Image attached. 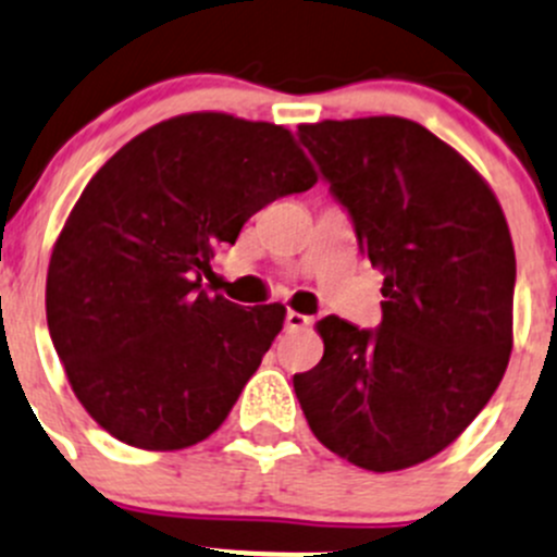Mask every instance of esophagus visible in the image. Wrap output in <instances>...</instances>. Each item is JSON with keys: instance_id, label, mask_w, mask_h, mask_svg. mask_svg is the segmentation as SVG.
<instances>
[{"instance_id": "1", "label": "esophagus", "mask_w": 557, "mask_h": 557, "mask_svg": "<svg viewBox=\"0 0 557 557\" xmlns=\"http://www.w3.org/2000/svg\"><path fill=\"white\" fill-rule=\"evenodd\" d=\"M309 325H311V317L298 314V311H287V317H284V327H287V331H300V327H309Z\"/></svg>"}]
</instances>
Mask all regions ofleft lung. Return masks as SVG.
Returning <instances> with one entry per match:
<instances>
[{
	"mask_svg": "<svg viewBox=\"0 0 557 557\" xmlns=\"http://www.w3.org/2000/svg\"><path fill=\"white\" fill-rule=\"evenodd\" d=\"M300 145L383 268V320L317 322L325 355L295 374L325 448L388 473L441 454L484 410L511 355L517 259L490 185L401 116L300 125Z\"/></svg>",
	"mask_w": 557,
	"mask_h": 557,
	"instance_id": "left-lung-1",
	"label": "left lung"
}]
</instances>
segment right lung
<instances>
[{
    "instance_id": "right-lung-1",
    "label": "right lung",
    "mask_w": 557,
    "mask_h": 557,
    "mask_svg": "<svg viewBox=\"0 0 557 557\" xmlns=\"http://www.w3.org/2000/svg\"><path fill=\"white\" fill-rule=\"evenodd\" d=\"M314 183L287 128L215 111L152 125L100 166L51 253L46 317L106 432L174 451L224 423L284 306L243 309L202 275L257 210Z\"/></svg>"
}]
</instances>
